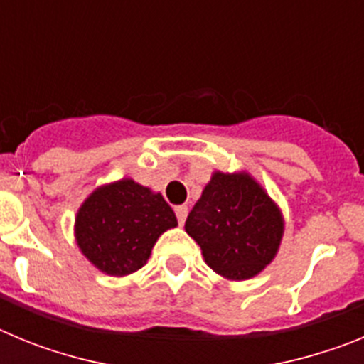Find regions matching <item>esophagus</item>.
I'll use <instances>...</instances> for the list:
<instances>
[{"label":"esophagus","instance_id":"1","mask_svg":"<svg viewBox=\"0 0 364 364\" xmlns=\"http://www.w3.org/2000/svg\"><path fill=\"white\" fill-rule=\"evenodd\" d=\"M175 213H176V218H178L180 226H184L186 217H188V208H186V205H176Z\"/></svg>","mask_w":364,"mask_h":364}]
</instances>
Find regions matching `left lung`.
Here are the masks:
<instances>
[{
    "label": "left lung",
    "instance_id": "obj_1",
    "mask_svg": "<svg viewBox=\"0 0 364 364\" xmlns=\"http://www.w3.org/2000/svg\"><path fill=\"white\" fill-rule=\"evenodd\" d=\"M186 231L213 272L228 281H247L277 255L284 218L250 173L215 171L188 215Z\"/></svg>",
    "mask_w": 364,
    "mask_h": 364
}]
</instances>
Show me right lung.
I'll use <instances>...</instances> for the list:
<instances>
[{"instance_id":"1","label":"right lung","mask_w":364,"mask_h":364,"mask_svg":"<svg viewBox=\"0 0 364 364\" xmlns=\"http://www.w3.org/2000/svg\"><path fill=\"white\" fill-rule=\"evenodd\" d=\"M175 226V211L160 193L122 178L100 186L83 200L74 237L95 268L124 277L142 268L160 235Z\"/></svg>"}]
</instances>
